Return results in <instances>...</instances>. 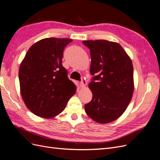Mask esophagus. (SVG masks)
Returning <instances> with one entry per match:
<instances>
[{
    "instance_id": "34e87169",
    "label": "esophagus",
    "mask_w": 160,
    "mask_h": 160,
    "mask_svg": "<svg viewBox=\"0 0 160 160\" xmlns=\"http://www.w3.org/2000/svg\"><path fill=\"white\" fill-rule=\"evenodd\" d=\"M86 84H87V82H86V80L84 79V78H82V81H81V82H80V86H81L82 88H84V87L86 86Z\"/></svg>"
}]
</instances>
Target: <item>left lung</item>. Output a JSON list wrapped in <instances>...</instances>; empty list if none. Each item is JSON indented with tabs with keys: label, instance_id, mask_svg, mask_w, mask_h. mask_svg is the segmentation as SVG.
I'll list each match as a JSON object with an SVG mask.
<instances>
[{
	"label": "left lung",
	"instance_id": "left-lung-1",
	"mask_svg": "<svg viewBox=\"0 0 160 160\" xmlns=\"http://www.w3.org/2000/svg\"><path fill=\"white\" fill-rule=\"evenodd\" d=\"M82 42L90 50V72L95 76L88 84L92 99L85 105V112L98 123L114 122L123 114L132 98V60L117 42L106 40Z\"/></svg>",
	"mask_w": 160,
	"mask_h": 160
}]
</instances>
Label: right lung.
Returning a JSON list of instances; mask_svg holds the SVG:
<instances>
[{"label":"right lung","mask_w":160,"mask_h":160,"mask_svg":"<svg viewBox=\"0 0 160 160\" xmlns=\"http://www.w3.org/2000/svg\"><path fill=\"white\" fill-rule=\"evenodd\" d=\"M72 40L46 38L35 42L20 65L18 78L22 100L34 114L52 118L60 114L76 86L62 64L64 47Z\"/></svg>","instance_id":"right-lung-1"}]
</instances>
